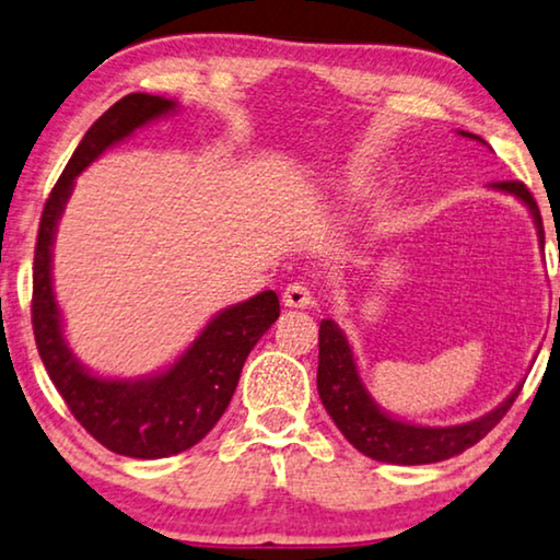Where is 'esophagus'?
<instances>
[{"label": "esophagus", "instance_id": "esophagus-1", "mask_svg": "<svg viewBox=\"0 0 560 560\" xmlns=\"http://www.w3.org/2000/svg\"><path fill=\"white\" fill-rule=\"evenodd\" d=\"M281 299H283V306H289V308H308L314 304L312 291L302 287V283H289V287L283 289Z\"/></svg>", "mask_w": 560, "mask_h": 560}]
</instances>
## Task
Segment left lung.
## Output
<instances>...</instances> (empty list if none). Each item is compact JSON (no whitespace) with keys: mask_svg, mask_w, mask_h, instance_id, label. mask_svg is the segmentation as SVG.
<instances>
[{"mask_svg":"<svg viewBox=\"0 0 560 560\" xmlns=\"http://www.w3.org/2000/svg\"><path fill=\"white\" fill-rule=\"evenodd\" d=\"M460 136L486 143V140L472 136V132L460 130ZM490 188L505 190V194L515 196L528 206L533 223H536L538 229L540 244H544V221H540L538 203L533 200L530 190L525 188L521 180H498L490 183ZM316 387H319L322 405L327 407V412L334 424L341 430V435L352 442L362 455L392 465H428L465 453L467 447L480 442L500 420H503L521 392V387H515L511 395L505 397V402H500L493 412L465 424L422 428V424L395 420V417H389L385 410H380V405L374 402L370 392H366L360 377V370H357L352 347H349L345 331H341L331 319H324L319 327V370H316Z\"/></svg>","mask_w":560,"mask_h":560,"instance_id":"1","label":"left lung"}]
</instances>
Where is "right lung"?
<instances>
[{"instance_id":"obj_1","label":"right lung","mask_w":560,"mask_h":560,"mask_svg":"<svg viewBox=\"0 0 560 560\" xmlns=\"http://www.w3.org/2000/svg\"><path fill=\"white\" fill-rule=\"evenodd\" d=\"M173 110V100L130 93L100 115L47 198L32 271V329L49 380L74 420L100 445L140 460L178 455L213 430L226 412L248 352L279 319L277 291H261L248 302L215 314L168 370L140 380L97 377L67 347L62 314L52 291V244L74 178L105 148Z\"/></svg>"}]
</instances>
